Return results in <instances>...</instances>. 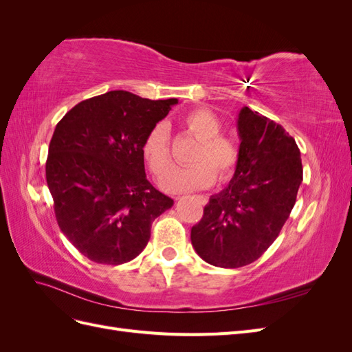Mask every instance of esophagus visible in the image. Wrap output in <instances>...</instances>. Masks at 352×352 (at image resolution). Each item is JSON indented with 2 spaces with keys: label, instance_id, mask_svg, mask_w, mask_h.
<instances>
[{
  "label": "esophagus",
  "instance_id": "esophagus-1",
  "mask_svg": "<svg viewBox=\"0 0 352 352\" xmlns=\"http://www.w3.org/2000/svg\"><path fill=\"white\" fill-rule=\"evenodd\" d=\"M199 198H201V202H202V204H206V202H207V197H204V195H201Z\"/></svg>",
  "mask_w": 352,
  "mask_h": 352
}]
</instances>
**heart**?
I'll use <instances>...</instances> for the list:
<instances>
[{
	"label": "heart",
	"mask_w": 352,
	"mask_h": 352,
	"mask_svg": "<svg viewBox=\"0 0 352 352\" xmlns=\"http://www.w3.org/2000/svg\"><path fill=\"white\" fill-rule=\"evenodd\" d=\"M186 131L199 141L189 167H170V135L166 123L154 124L145 135L141 153L155 179L167 176L162 182L163 189L172 194L204 189L216 180H228L239 162V146L230 136L221 135L223 124L216 113L208 109L189 111L182 120Z\"/></svg>",
	"instance_id": "heart-1"
}]
</instances>
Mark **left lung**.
Here are the masks:
<instances>
[{"label":"left lung","instance_id":"8db88e82","mask_svg":"<svg viewBox=\"0 0 352 352\" xmlns=\"http://www.w3.org/2000/svg\"><path fill=\"white\" fill-rule=\"evenodd\" d=\"M238 132L235 175L226 189L210 198L190 229L199 257L225 269L261 257L279 236L302 182L300 148L280 124L243 107Z\"/></svg>","mask_w":352,"mask_h":352}]
</instances>
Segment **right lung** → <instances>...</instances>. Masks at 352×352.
<instances>
[{"mask_svg":"<svg viewBox=\"0 0 352 352\" xmlns=\"http://www.w3.org/2000/svg\"><path fill=\"white\" fill-rule=\"evenodd\" d=\"M175 104L110 91L74 105L57 123L47 184L61 232L91 261L133 260L150 241L153 221L173 206L148 182L141 145Z\"/></svg>","mask_w":352,"mask_h":352,"instance_id":"obj_1","label":"right lung"}]
</instances>
